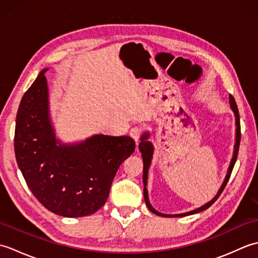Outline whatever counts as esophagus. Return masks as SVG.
Instances as JSON below:
<instances>
[{
    "label": "esophagus",
    "mask_w": 258,
    "mask_h": 258,
    "mask_svg": "<svg viewBox=\"0 0 258 258\" xmlns=\"http://www.w3.org/2000/svg\"><path fill=\"white\" fill-rule=\"evenodd\" d=\"M142 134H143V127H142V126H140V125L134 126V127H132V130L130 131V135L135 140L136 143H138L139 140L141 139Z\"/></svg>",
    "instance_id": "obj_1"
}]
</instances>
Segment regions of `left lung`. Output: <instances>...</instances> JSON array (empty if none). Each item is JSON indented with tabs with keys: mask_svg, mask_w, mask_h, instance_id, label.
<instances>
[{
	"mask_svg": "<svg viewBox=\"0 0 258 258\" xmlns=\"http://www.w3.org/2000/svg\"><path fill=\"white\" fill-rule=\"evenodd\" d=\"M229 104H231V108L232 111L234 112L235 115V124H236V138H235V145H234V154H233V158L231 161V164H229V167H228V171L226 174V177L224 179V182L221 186L220 190L217 191L216 196L214 197L212 201H210L208 203H206L205 205H203L199 208H196L194 211H190L187 213H182V214H174V215H169V214H163L157 212L154 207L151 205V203L149 201V194H147V175H149V168L151 165V162H152V157H153V153H154V147H153V144L149 141L150 138V134L149 133H144L142 135L141 138V143L139 144V149L140 152L142 153V157H143V183H144V200H145V204L146 206L149 207V210L156 214L158 216H163V217H183V216H187V215H191V214H196V213H200L207 210L208 207H210L212 204L215 203V201L220 197V195L222 194V191L225 188V186L228 182L229 177H231V174L233 171V167L235 165V162L237 160V154H238V149H239V143H240V123H239V113H238V108L236 105V102H235L234 97L232 95H229Z\"/></svg>",
	"mask_w": 258,
	"mask_h": 258,
	"instance_id": "8db88e82",
	"label": "left lung"
}]
</instances>
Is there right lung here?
<instances>
[{"label":"right lung","mask_w":258,"mask_h":258,"mask_svg":"<svg viewBox=\"0 0 258 258\" xmlns=\"http://www.w3.org/2000/svg\"><path fill=\"white\" fill-rule=\"evenodd\" d=\"M22 97L16 115L14 151L29 188L41 204L64 217H82L105 204L120 164L135 151L130 136L93 135L84 142L56 140L44 73Z\"/></svg>","instance_id":"right-lung-1"}]
</instances>
